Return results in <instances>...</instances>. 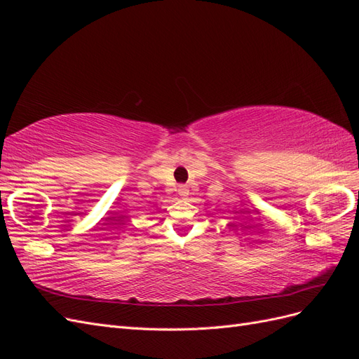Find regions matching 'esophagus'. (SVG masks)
<instances>
[{
  "label": "esophagus",
  "instance_id": "34e87169",
  "mask_svg": "<svg viewBox=\"0 0 359 359\" xmlns=\"http://www.w3.org/2000/svg\"><path fill=\"white\" fill-rule=\"evenodd\" d=\"M177 191H178V194H180L181 198H187L189 196V187L184 186V184H180Z\"/></svg>",
  "mask_w": 359,
  "mask_h": 359
}]
</instances>
